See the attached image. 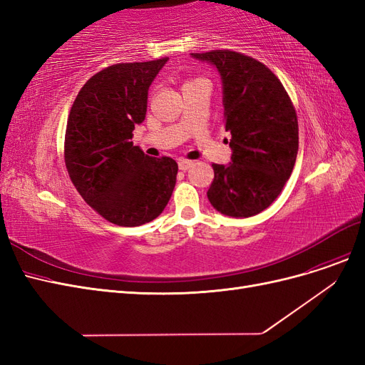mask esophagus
<instances>
[{
    "mask_svg": "<svg viewBox=\"0 0 365 365\" xmlns=\"http://www.w3.org/2000/svg\"><path fill=\"white\" fill-rule=\"evenodd\" d=\"M193 165V161H190V160H180L178 161V168H180V170H189L190 168Z\"/></svg>",
    "mask_w": 365,
    "mask_h": 365,
    "instance_id": "esophagus-1",
    "label": "esophagus"
}]
</instances>
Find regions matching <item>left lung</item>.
<instances>
[{
	"label": "left lung",
	"mask_w": 365,
	"mask_h": 365,
	"mask_svg": "<svg viewBox=\"0 0 365 365\" xmlns=\"http://www.w3.org/2000/svg\"><path fill=\"white\" fill-rule=\"evenodd\" d=\"M222 79L231 163L213 164L207 192L219 213L250 217L268 208L289 180L298 152V121L284 86L267 65L231 50L192 53Z\"/></svg>",
	"instance_id": "left-lung-1"
}]
</instances>
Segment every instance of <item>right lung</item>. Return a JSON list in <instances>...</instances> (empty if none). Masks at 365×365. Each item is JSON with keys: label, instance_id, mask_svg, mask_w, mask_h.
<instances>
[{"label": "right lung", "instance_id": "right-lung-1", "mask_svg": "<svg viewBox=\"0 0 365 365\" xmlns=\"http://www.w3.org/2000/svg\"><path fill=\"white\" fill-rule=\"evenodd\" d=\"M168 59L103 68L82 86L68 115L63 155L70 178L88 205L120 227L158 217L175 189L176 161L150 158L130 141Z\"/></svg>", "mask_w": 365, "mask_h": 365}]
</instances>
